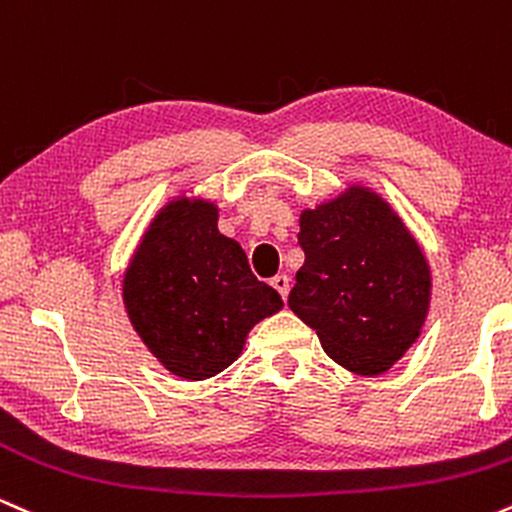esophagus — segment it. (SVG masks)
Instances as JSON below:
<instances>
[{
    "label": "esophagus",
    "mask_w": 512,
    "mask_h": 512,
    "mask_svg": "<svg viewBox=\"0 0 512 512\" xmlns=\"http://www.w3.org/2000/svg\"><path fill=\"white\" fill-rule=\"evenodd\" d=\"M272 289L279 293V296L286 301V296H289V276H286V274H276L274 279H272Z\"/></svg>",
    "instance_id": "esophagus-1"
}]
</instances>
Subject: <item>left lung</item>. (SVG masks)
<instances>
[{"instance_id":"1","label":"left lung","mask_w":512,"mask_h":512,"mask_svg":"<svg viewBox=\"0 0 512 512\" xmlns=\"http://www.w3.org/2000/svg\"><path fill=\"white\" fill-rule=\"evenodd\" d=\"M298 245L305 262L289 308L351 373L392 368L419 339L431 303V269L402 219L354 185L303 211Z\"/></svg>"}]
</instances>
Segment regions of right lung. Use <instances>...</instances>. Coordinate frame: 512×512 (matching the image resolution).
<instances>
[{"label": "right lung", "mask_w": 512, "mask_h": 512, "mask_svg": "<svg viewBox=\"0 0 512 512\" xmlns=\"http://www.w3.org/2000/svg\"><path fill=\"white\" fill-rule=\"evenodd\" d=\"M216 221L219 209L207 199L168 202L144 233L122 284L142 342L170 373L187 380L231 366L252 327L284 308Z\"/></svg>", "instance_id": "obj_1"}]
</instances>
